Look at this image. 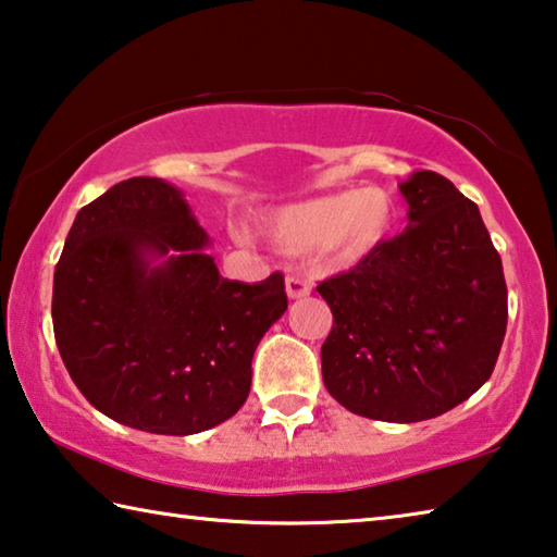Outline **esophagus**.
Wrapping results in <instances>:
<instances>
[{"label":"esophagus","mask_w":557,"mask_h":557,"mask_svg":"<svg viewBox=\"0 0 557 557\" xmlns=\"http://www.w3.org/2000/svg\"><path fill=\"white\" fill-rule=\"evenodd\" d=\"M308 294H311V284H308L306 278H300V276H288L286 278V296L290 300L306 298Z\"/></svg>","instance_id":"1"}]
</instances>
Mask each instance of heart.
Returning a JSON list of instances; mask_svg holds the SVG:
<instances>
[{"label":"heart","mask_w":557,"mask_h":557,"mask_svg":"<svg viewBox=\"0 0 557 557\" xmlns=\"http://www.w3.org/2000/svg\"><path fill=\"white\" fill-rule=\"evenodd\" d=\"M395 216L387 189L360 187L278 207L267 232L281 249H315L327 263L345 269L368 259L387 239Z\"/></svg>","instance_id":"heart-1"}]
</instances>
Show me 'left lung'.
<instances>
[{
  "label": "left lung",
  "instance_id": "8db88e82",
  "mask_svg": "<svg viewBox=\"0 0 557 557\" xmlns=\"http://www.w3.org/2000/svg\"><path fill=\"white\" fill-rule=\"evenodd\" d=\"M407 226L318 286L333 311L323 382L350 412L422 422L494 372L508 321L498 251L479 207L430 170L399 182Z\"/></svg>",
  "mask_w": 557,
  "mask_h": 557
}]
</instances>
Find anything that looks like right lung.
I'll return each mask as SVG.
<instances>
[{"label":"right lung","mask_w":557,"mask_h":557,"mask_svg":"<svg viewBox=\"0 0 557 557\" xmlns=\"http://www.w3.org/2000/svg\"><path fill=\"white\" fill-rule=\"evenodd\" d=\"M180 187L123 180L73 219L53 273V335L98 412L150 434L226 422L249 397L263 333L286 313L284 276H219Z\"/></svg>","instance_id":"obj_1"}]
</instances>
